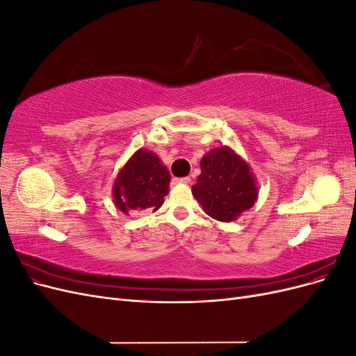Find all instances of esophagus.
<instances>
[{
    "mask_svg": "<svg viewBox=\"0 0 356 356\" xmlns=\"http://www.w3.org/2000/svg\"><path fill=\"white\" fill-rule=\"evenodd\" d=\"M172 181H174L175 184H190L191 178H190V177H184V178H174Z\"/></svg>",
    "mask_w": 356,
    "mask_h": 356,
    "instance_id": "34e87169",
    "label": "esophagus"
}]
</instances>
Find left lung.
Listing matches in <instances>:
<instances>
[{"label": "left lung", "mask_w": 356, "mask_h": 356, "mask_svg": "<svg viewBox=\"0 0 356 356\" xmlns=\"http://www.w3.org/2000/svg\"><path fill=\"white\" fill-rule=\"evenodd\" d=\"M200 169L191 190L209 217L230 222L254 207L258 196L255 178L246 161L232 148L211 149L200 160Z\"/></svg>", "instance_id": "left-lung-1"}]
</instances>
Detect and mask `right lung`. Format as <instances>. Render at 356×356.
I'll list each match as a JSON object with an SVG mask.
<instances>
[{
	"label": "right lung",
	"instance_id": "1",
	"mask_svg": "<svg viewBox=\"0 0 356 356\" xmlns=\"http://www.w3.org/2000/svg\"><path fill=\"white\" fill-rule=\"evenodd\" d=\"M169 182L170 174L159 156L143 148L138 149L114 181V204L124 213L144 209L156 212L169 193Z\"/></svg>",
	"mask_w": 356,
	"mask_h": 356
}]
</instances>
